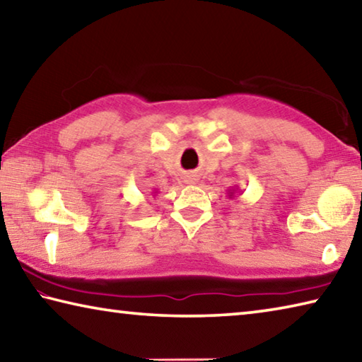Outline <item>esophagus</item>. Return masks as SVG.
Returning <instances> with one entry per match:
<instances>
[{
  "instance_id": "1",
  "label": "esophagus",
  "mask_w": 362,
  "mask_h": 362,
  "mask_svg": "<svg viewBox=\"0 0 362 362\" xmlns=\"http://www.w3.org/2000/svg\"><path fill=\"white\" fill-rule=\"evenodd\" d=\"M196 180H198V175H194V174L187 175V182L188 183H196Z\"/></svg>"
}]
</instances>
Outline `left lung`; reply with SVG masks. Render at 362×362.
Here are the masks:
<instances>
[{
  "label": "left lung",
  "instance_id": "left-lung-1",
  "mask_svg": "<svg viewBox=\"0 0 362 362\" xmlns=\"http://www.w3.org/2000/svg\"><path fill=\"white\" fill-rule=\"evenodd\" d=\"M236 192H238V188H236V189H233V188H231L230 192H228V196H230V198H235V193H236Z\"/></svg>",
  "mask_w": 362,
  "mask_h": 362
}]
</instances>
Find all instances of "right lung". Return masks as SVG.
Segmentation results:
<instances>
[{
    "instance_id": "obj_1",
    "label": "right lung",
    "mask_w": 362,
    "mask_h": 362,
    "mask_svg": "<svg viewBox=\"0 0 362 362\" xmlns=\"http://www.w3.org/2000/svg\"><path fill=\"white\" fill-rule=\"evenodd\" d=\"M155 193H156V192H155Z\"/></svg>"
}]
</instances>
